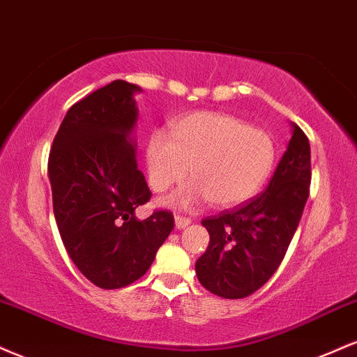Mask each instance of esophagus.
Instances as JSON below:
<instances>
[{
	"label": "esophagus",
	"instance_id": "obj_1",
	"mask_svg": "<svg viewBox=\"0 0 357 357\" xmlns=\"http://www.w3.org/2000/svg\"><path fill=\"white\" fill-rule=\"evenodd\" d=\"M192 224V220L188 219V217H182V215H175V225H177V229H185L188 225Z\"/></svg>",
	"mask_w": 357,
	"mask_h": 357
}]
</instances>
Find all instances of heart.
I'll use <instances>...</instances> for the list:
<instances>
[{"label":"heart","mask_w":357,"mask_h":357,"mask_svg":"<svg viewBox=\"0 0 357 357\" xmlns=\"http://www.w3.org/2000/svg\"><path fill=\"white\" fill-rule=\"evenodd\" d=\"M274 158L269 133L220 112L190 113L175 121L172 135L153 132L145 149L146 175L155 192L182 183L192 167L194 182L167 200L175 205L208 199L217 207L244 204L261 190Z\"/></svg>","instance_id":"1"}]
</instances>
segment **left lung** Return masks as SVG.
Segmentation results:
<instances>
[{
    "instance_id": "8db88e82",
    "label": "left lung",
    "mask_w": 357,
    "mask_h": 357,
    "mask_svg": "<svg viewBox=\"0 0 357 357\" xmlns=\"http://www.w3.org/2000/svg\"><path fill=\"white\" fill-rule=\"evenodd\" d=\"M311 185V146L292 123V137L264 194L234 211L207 217L211 242L195 262L200 284L224 299L254 294L282 262L303 217Z\"/></svg>"
}]
</instances>
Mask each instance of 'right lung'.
<instances>
[{
    "mask_svg": "<svg viewBox=\"0 0 357 357\" xmlns=\"http://www.w3.org/2000/svg\"><path fill=\"white\" fill-rule=\"evenodd\" d=\"M140 86L115 79L66 112L48 158L53 213L65 249L102 289L140 279L174 229L169 211L140 220L152 197L137 165L133 137Z\"/></svg>",
    "mask_w": 357,
    "mask_h": 357,
    "instance_id": "right-lung-1",
    "label": "right lung"
}]
</instances>
